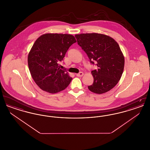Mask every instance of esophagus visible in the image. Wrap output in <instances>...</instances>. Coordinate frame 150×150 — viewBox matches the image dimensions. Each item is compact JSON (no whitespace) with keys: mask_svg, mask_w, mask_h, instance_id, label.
<instances>
[{"mask_svg":"<svg viewBox=\"0 0 150 150\" xmlns=\"http://www.w3.org/2000/svg\"><path fill=\"white\" fill-rule=\"evenodd\" d=\"M84 75V73L83 72H80L78 74H76V76L78 77H81Z\"/></svg>","mask_w":150,"mask_h":150,"instance_id":"esophagus-1","label":"esophagus"}]
</instances>
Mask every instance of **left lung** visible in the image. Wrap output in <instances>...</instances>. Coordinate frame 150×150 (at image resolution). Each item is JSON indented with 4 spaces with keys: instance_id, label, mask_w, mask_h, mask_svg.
Segmentation results:
<instances>
[{
    "instance_id": "8db88e82",
    "label": "left lung",
    "mask_w": 150,
    "mask_h": 150,
    "mask_svg": "<svg viewBox=\"0 0 150 150\" xmlns=\"http://www.w3.org/2000/svg\"><path fill=\"white\" fill-rule=\"evenodd\" d=\"M75 36L91 62L94 64L95 61L98 67L91 72L94 81L88 89L97 94L110 91L120 80L124 67V57L118 43L112 38L102 34H80Z\"/></svg>"
}]
</instances>
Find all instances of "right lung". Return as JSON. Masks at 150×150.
Masks as SVG:
<instances>
[{"label":"right lung","mask_w":150,"mask_h":150,"mask_svg":"<svg viewBox=\"0 0 150 150\" xmlns=\"http://www.w3.org/2000/svg\"><path fill=\"white\" fill-rule=\"evenodd\" d=\"M76 42L72 35L57 33L44 34L36 40L29 52L28 62L31 75L41 89L53 94L70 84L72 78L59 69V62Z\"/></svg>","instance_id":"1"}]
</instances>
